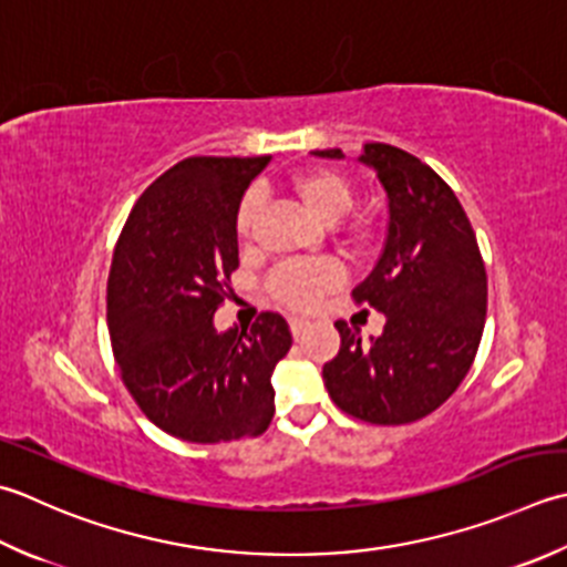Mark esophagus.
Returning a JSON list of instances; mask_svg holds the SVG:
<instances>
[{
  "label": "esophagus",
  "instance_id": "esophagus-1",
  "mask_svg": "<svg viewBox=\"0 0 567 567\" xmlns=\"http://www.w3.org/2000/svg\"><path fill=\"white\" fill-rule=\"evenodd\" d=\"M309 327H312V324H309L307 319H297V317L290 319V329H292V337H295V339H302V337L307 334Z\"/></svg>",
  "mask_w": 567,
  "mask_h": 567
}]
</instances>
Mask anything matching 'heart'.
I'll list each match as a JSON object with an SVG mask.
<instances>
[{
    "label": "heart",
    "mask_w": 567,
    "mask_h": 567,
    "mask_svg": "<svg viewBox=\"0 0 567 567\" xmlns=\"http://www.w3.org/2000/svg\"><path fill=\"white\" fill-rule=\"evenodd\" d=\"M292 192L309 216L319 224H337L353 202L351 184L339 172L309 169L292 179ZM258 214V194L243 196L236 214L238 236L246 238ZM343 280V270L334 260L287 262L270 277V290L282 305L292 309H312L321 297Z\"/></svg>",
    "instance_id": "heart-1"
}]
</instances>
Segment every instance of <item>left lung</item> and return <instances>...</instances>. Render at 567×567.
<instances>
[{
    "label": "left lung",
    "instance_id": "8db88e82",
    "mask_svg": "<svg viewBox=\"0 0 567 567\" xmlns=\"http://www.w3.org/2000/svg\"><path fill=\"white\" fill-rule=\"evenodd\" d=\"M315 157L343 159L341 150ZM388 196L385 246L353 299L385 315L381 337L337 321L341 349L324 363V385L343 413L373 425H405L457 391L480 349L486 270L467 214L452 188L391 144H363Z\"/></svg>",
    "mask_w": 567,
    "mask_h": 567
}]
</instances>
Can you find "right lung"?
I'll return each mask as SVG.
<instances>
[{
	"mask_svg": "<svg viewBox=\"0 0 567 567\" xmlns=\"http://www.w3.org/2000/svg\"><path fill=\"white\" fill-rule=\"evenodd\" d=\"M270 157H188L147 186L120 233L107 277V329L122 381L169 435L210 445L260 435L275 413L272 371L292 347L262 312L218 331L238 268L240 198Z\"/></svg>",
	"mask_w": 567,
	"mask_h": 567,
	"instance_id": "add662e5",
	"label": "right lung"
}]
</instances>
